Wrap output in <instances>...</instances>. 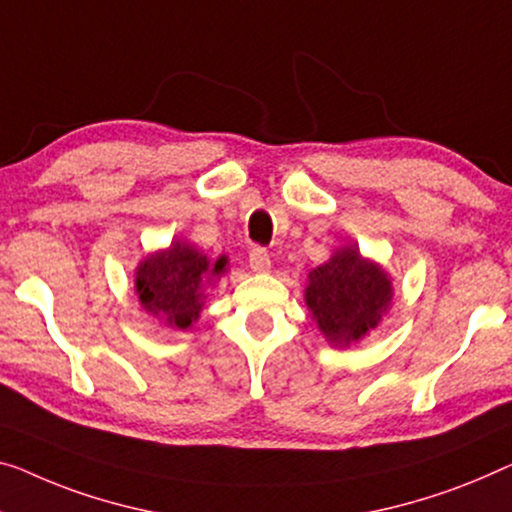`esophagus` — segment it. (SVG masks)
Listing matches in <instances>:
<instances>
[{
	"label": "esophagus",
	"mask_w": 512,
	"mask_h": 512,
	"mask_svg": "<svg viewBox=\"0 0 512 512\" xmlns=\"http://www.w3.org/2000/svg\"><path fill=\"white\" fill-rule=\"evenodd\" d=\"M248 262H250V269L255 273H266L271 269V257L266 253L264 248H253L248 255Z\"/></svg>",
	"instance_id": "obj_1"
}]
</instances>
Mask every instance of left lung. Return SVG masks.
<instances>
[{
    "label": "left lung",
    "instance_id": "obj_1",
    "mask_svg": "<svg viewBox=\"0 0 512 512\" xmlns=\"http://www.w3.org/2000/svg\"><path fill=\"white\" fill-rule=\"evenodd\" d=\"M393 294V280L384 266L361 255L358 243H347L310 269L303 299L326 342L349 347L377 329Z\"/></svg>",
    "mask_w": 512,
    "mask_h": 512
}]
</instances>
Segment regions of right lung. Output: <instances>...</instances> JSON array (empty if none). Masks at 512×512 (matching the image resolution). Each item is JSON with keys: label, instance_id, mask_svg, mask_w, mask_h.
I'll use <instances>...</instances> for the list:
<instances>
[{"label": "right lung", "instance_id": "right-lung-1", "mask_svg": "<svg viewBox=\"0 0 512 512\" xmlns=\"http://www.w3.org/2000/svg\"><path fill=\"white\" fill-rule=\"evenodd\" d=\"M227 257L216 262L186 239L144 255L135 266V294L142 310L167 329L188 331L200 319L207 289L227 273Z\"/></svg>", "mask_w": 512, "mask_h": 512}]
</instances>
